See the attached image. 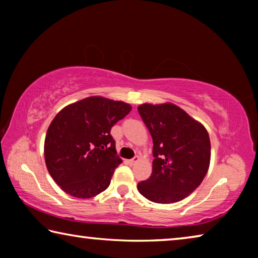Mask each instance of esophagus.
<instances>
[{
    "label": "esophagus",
    "mask_w": 258,
    "mask_h": 258,
    "mask_svg": "<svg viewBox=\"0 0 258 258\" xmlns=\"http://www.w3.org/2000/svg\"><path fill=\"white\" fill-rule=\"evenodd\" d=\"M140 160V158H139V156H135L134 158H132V159H130L128 160V163L131 164V165H133V164H135V163H138V161Z\"/></svg>",
    "instance_id": "34e87169"
}]
</instances>
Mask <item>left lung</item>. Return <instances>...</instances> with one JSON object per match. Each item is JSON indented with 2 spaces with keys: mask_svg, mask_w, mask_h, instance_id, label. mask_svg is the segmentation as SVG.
<instances>
[{
  "mask_svg": "<svg viewBox=\"0 0 258 258\" xmlns=\"http://www.w3.org/2000/svg\"><path fill=\"white\" fill-rule=\"evenodd\" d=\"M151 134L154 148L151 176L138 190L148 200L173 204L197 189L208 171L211 141L206 128L175 104L138 107Z\"/></svg>",
  "mask_w": 258,
  "mask_h": 258,
  "instance_id": "left-lung-1",
  "label": "left lung"
}]
</instances>
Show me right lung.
<instances>
[{
	"instance_id": "add662e5",
	"label": "right lung",
	"mask_w": 258,
	"mask_h": 258,
	"mask_svg": "<svg viewBox=\"0 0 258 258\" xmlns=\"http://www.w3.org/2000/svg\"><path fill=\"white\" fill-rule=\"evenodd\" d=\"M128 103L90 97L64 107L47 128L45 164L61 189L76 198H92L110 184L121 163L110 131L131 111Z\"/></svg>"
}]
</instances>
